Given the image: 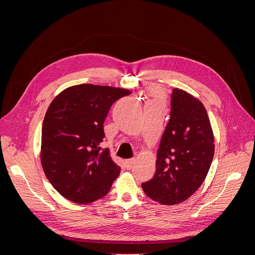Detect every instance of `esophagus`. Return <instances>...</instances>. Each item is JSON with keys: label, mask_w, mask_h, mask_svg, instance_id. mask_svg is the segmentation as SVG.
Segmentation results:
<instances>
[{"label": "esophagus", "mask_w": 255, "mask_h": 255, "mask_svg": "<svg viewBox=\"0 0 255 255\" xmlns=\"http://www.w3.org/2000/svg\"><path fill=\"white\" fill-rule=\"evenodd\" d=\"M134 163H135V160H134L133 158L128 159V160H126V167H127L128 169H132Z\"/></svg>", "instance_id": "1"}]
</instances>
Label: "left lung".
<instances>
[{"mask_svg":"<svg viewBox=\"0 0 255 255\" xmlns=\"http://www.w3.org/2000/svg\"><path fill=\"white\" fill-rule=\"evenodd\" d=\"M215 144L210 119L198 99L173 88L170 118L159 142L156 171L141 184L144 194L164 205L188 199L210 170Z\"/></svg>","mask_w":255,"mask_h":255,"instance_id":"1","label":"left lung"}]
</instances>
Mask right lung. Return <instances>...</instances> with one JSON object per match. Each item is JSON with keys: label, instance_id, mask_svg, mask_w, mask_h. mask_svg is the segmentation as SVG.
I'll use <instances>...</instances> for the list:
<instances>
[{"label": "right lung", "instance_id": "obj_1", "mask_svg": "<svg viewBox=\"0 0 255 255\" xmlns=\"http://www.w3.org/2000/svg\"><path fill=\"white\" fill-rule=\"evenodd\" d=\"M128 89L82 84L61 91L44 116L41 164L59 194L87 204L109 194L121 168L102 149L103 123L112 105Z\"/></svg>", "mask_w": 255, "mask_h": 255}]
</instances>
